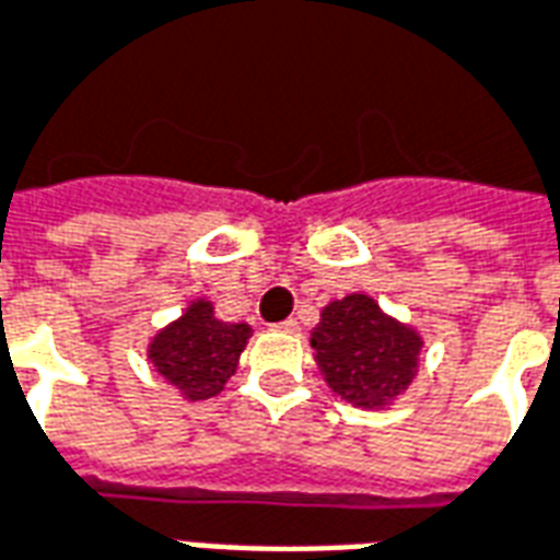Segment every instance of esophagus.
Instances as JSON below:
<instances>
[{
  "mask_svg": "<svg viewBox=\"0 0 560 560\" xmlns=\"http://www.w3.org/2000/svg\"><path fill=\"white\" fill-rule=\"evenodd\" d=\"M276 332H300V323L293 320H281V323H276Z\"/></svg>",
  "mask_w": 560,
  "mask_h": 560,
  "instance_id": "34e87169",
  "label": "esophagus"
}]
</instances>
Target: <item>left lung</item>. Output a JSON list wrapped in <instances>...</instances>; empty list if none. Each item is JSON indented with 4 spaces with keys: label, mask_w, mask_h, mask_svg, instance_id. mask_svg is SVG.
<instances>
[{
    "label": "left lung",
    "mask_w": 560,
    "mask_h": 560,
    "mask_svg": "<svg viewBox=\"0 0 560 560\" xmlns=\"http://www.w3.org/2000/svg\"><path fill=\"white\" fill-rule=\"evenodd\" d=\"M312 347L335 395L359 409H385L416 380L424 341L368 293H350L323 308Z\"/></svg>",
    "instance_id": "obj_1"
}]
</instances>
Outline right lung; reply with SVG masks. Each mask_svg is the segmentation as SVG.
Segmentation results:
<instances>
[{
	"label": "right lung",
	"instance_id": "add662e5",
	"mask_svg": "<svg viewBox=\"0 0 560 560\" xmlns=\"http://www.w3.org/2000/svg\"><path fill=\"white\" fill-rule=\"evenodd\" d=\"M248 338V323L219 320L213 302L196 300L175 323L153 335L148 359L186 400H207L217 397L234 376Z\"/></svg>",
	"mask_w": 560,
	"mask_h": 560
}]
</instances>
